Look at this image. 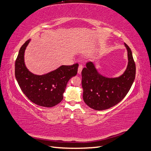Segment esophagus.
<instances>
[{
  "mask_svg": "<svg viewBox=\"0 0 151 151\" xmlns=\"http://www.w3.org/2000/svg\"><path fill=\"white\" fill-rule=\"evenodd\" d=\"M83 66L81 65H79L78 71L79 74H81V71H82V70H83Z\"/></svg>",
  "mask_w": 151,
  "mask_h": 151,
  "instance_id": "34e87169",
  "label": "esophagus"
}]
</instances>
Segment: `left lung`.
<instances>
[{"instance_id": "1", "label": "left lung", "mask_w": 151, "mask_h": 151, "mask_svg": "<svg viewBox=\"0 0 151 151\" xmlns=\"http://www.w3.org/2000/svg\"><path fill=\"white\" fill-rule=\"evenodd\" d=\"M128 65L118 78L104 77L97 71L92 62H88L82 70L83 100L90 108L96 110H106L117 105L125 98L131 88L136 76V65L131 50L126 43Z\"/></svg>"}]
</instances>
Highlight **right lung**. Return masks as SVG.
Returning <instances> with one entry per match:
<instances>
[{"label":"right lung","mask_w":151,"mask_h":151,"mask_svg":"<svg viewBox=\"0 0 151 151\" xmlns=\"http://www.w3.org/2000/svg\"><path fill=\"white\" fill-rule=\"evenodd\" d=\"M30 39L20 48L15 61V75L22 92L32 103L36 105L52 107L63 99L67 83L78 73V63L62 65L52 72L38 76L30 72L24 63V52Z\"/></svg>","instance_id":"obj_1"}]
</instances>
